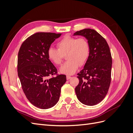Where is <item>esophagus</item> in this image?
<instances>
[{
  "label": "esophagus",
  "instance_id": "obj_1",
  "mask_svg": "<svg viewBox=\"0 0 133 133\" xmlns=\"http://www.w3.org/2000/svg\"><path fill=\"white\" fill-rule=\"evenodd\" d=\"M71 78V76H69V75H66V79L67 80H69Z\"/></svg>",
  "mask_w": 133,
  "mask_h": 133
}]
</instances>
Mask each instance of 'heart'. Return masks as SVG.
<instances>
[{"label": "heart", "mask_w": 133, "mask_h": 133, "mask_svg": "<svg viewBox=\"0 0 133 133\" xmlns=\"http://www.w3.org/2000/svg\"><path fill=\"white\" fill-rule=\"evenodd\" d=\"M57 49L50 48L47 51L48 58L55 65H60L63 62L64 55H66L68 61L60 67L63 74L72 75L78 70L79 65H84L89 58L90 45L84 38H77L66 35L57 44Z\"/></svg>", "instance_id": "b5f03b06"}]
</instances>
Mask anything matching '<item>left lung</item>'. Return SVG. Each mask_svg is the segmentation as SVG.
Returning <instances> with one entry per match:
<instances>
[{"label": "left lung", "mask_w": 133, "mask_h": 133, "mask_svg": "<svg viewBox=\"0 0 133 133\" xmlns=\"http://www.w3.org/2000/svg\"><path fill=\"white\" fill-rule=\"evenodd\" d=\"M74 35L85 37L90 45V54L83 69L78 74L79 80L75 91L79 101L92 106L101 102L108 93L111 82L112 58L108 44L94 29H84Z\"/></svg>", "instance_id": "8db88e82"}]
</instances>
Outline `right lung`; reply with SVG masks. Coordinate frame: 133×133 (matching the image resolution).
Returning a JSON list of instances; mask_svg holds the SVG:
<instances>
[{"instance_id":"obj_1","label":"right lung","mask_w":133,"mask_h":133,"mask_svg":"<svg viewBox=\"0 0 133 133\" xmlns=\"http://www.w3.org/2000/svg\"><path fill=\"white\" fill-rule=\"evenodd\" d=\"M62 34L37 33L28 37L20 48L18 74L23 90L35 107L46 109L59 99L61 88L66 81L65 75H57V69L48 59V50Z\"/></svg>"}]
</instances>
